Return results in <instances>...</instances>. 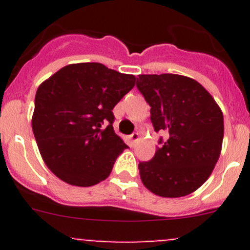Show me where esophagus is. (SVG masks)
Masks as SVG:
<instances>
[{"label":"esophagus","instance_id":"esophagus-1","mask_svg":"<svg viewBox=\"0 0 250 250\" xmlns=\"http://www.w3.org/2000/svg\"><path fill=\"white\" fill-rule=\"evenodd\" d=\"M129 138L133 143H135V141H138V139H139V133H132V134L129 135Z\"/></svg>","mask_w":250,"mask_h":250}]
</instances>
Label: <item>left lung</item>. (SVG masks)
Masks as SVG:
<instances>
[{
	"label": "left lung",
	"mask_w": 250,
	"mask_h": 250,
	"mask_svg": "<svg viewBox=\"0 0 250 250\" xmlns=\"http://www.w3.org/2000/svg\"><path fill=\"white\" fill-rule=\"evenodd\" d=\"M137 88L150 105L158 140L155 156L139 162L145 188L161 197H183L206 183L220 156L224 117L210 94L190 77L139 75Z\"/></svg>",
	"instance_id": "left-lung-1"
}]
</instances>
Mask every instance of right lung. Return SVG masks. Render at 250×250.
<instances>
[{"instance_id": "right-lung-1", "label": "right lung", "mask_w": 250, "mask_h": 250, "mask_svg": "<svg viewBox=\"0 0 250 250\" xmlns=\"http://www.w3.org/2000/svg\"><path fill=\"white\" fill-rule=\"evenodd\" d=\"M134 84L133 75L80 62L40 85L32 132L44 163L58 178L87 188L110 175L128 147L113 130L112 109Z\"/></svg>"}]
</instances>
